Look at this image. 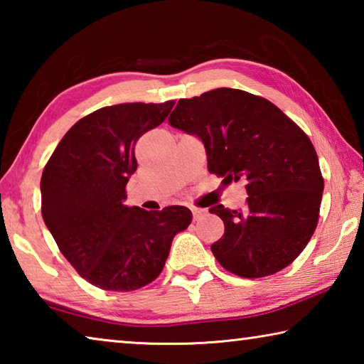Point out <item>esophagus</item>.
<instances>
[{"label": "esophagus", "mask_w": 364, "mask_h": 364, "mask_svg": "<svg viewBox=\"0 0 364 364\" xmlns=\"http://www.w3.org/2000/svg\"><path fill=\"white\" fill-rule=\"evenodd\" d=\"M191 212H193L194 220H199L202 215H204V210H202V208H197V207H191Z\"/></svg>", "instance_id": "1"}]
</instances>
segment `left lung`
Instances as JSON below:
<instances>
[{
    "instance_id": "obj_1",
    "label": "left lung",
    "mask_w": 364,
    "mask_h": 364,
    "mask_svg": "<svg viewBox=\"0 0 364 364\" xmlns=\"http://www.w3.org/2000/svg\"><path fill=\"white\" fill-rule=\"evenodd\" d=\"M168 123L199 138L207 168L247 183V207H210L225 223L212 252L241 278H263L297 258L316 230L324 181L315 147L274 104L218 88L180 100Z\"/></svg>"
}]
</instances>
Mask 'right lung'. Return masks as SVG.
Segmentation results:
<instances>
[{
	"label": "right lung",
	"mask_w": 364,
	"mask_h": 364,
	"mask_svg": "<svg viewBox=\"0 0 364 364\" xmlns=\"http://www.w3.org/2000/svg\"><path fill=\"white\" fill-rule=\"evenodd\" d=\"M173 101L125 102L78 120L43 170L41 215L77 273L104 291L128 292L162 273L170 245L189 226L183 205L147 212L130 207L134 144L167 119Z\"/></svg>",
	"instance_id": "obj_1"
}]
</instances>
